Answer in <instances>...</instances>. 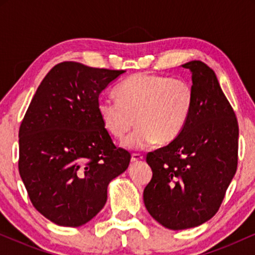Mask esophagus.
<instances>
[{
	"label": "esophagus",
	"mask_w": 255,
	"mask_h": 255,
	"mask_svg": "<svg viewBox=\"0 0 255 255\" xmlns=\"http://www.w3.org/2000/svg\"><path fill=\"white\" fill-rule=\"evenodd\" d=\"M142 159H144V156H142V154H140V153H133V154H131V158H130V160L133 163L140 162V160H142Z\"/></svg>",
	"instance_id": "34e87169"
}]
</instances>
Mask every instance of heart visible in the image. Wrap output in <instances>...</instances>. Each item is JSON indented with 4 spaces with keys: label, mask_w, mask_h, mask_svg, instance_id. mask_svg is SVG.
I'll return each instance as SVG.
<instances>
[{
    "label": "heart",
    "mask_w": 255,
    "mask_h": 255,
    "mask_svg": "<svg viewBox=\"0 0 255 255\" xmlns=\"http://www.w3.org/2000/svg\"><path fill=\"white\" fill-rule=\"evenodd\" d=\"M118 101L101 98L98 116L110 135L121 139L139 125L124 145L140 150L157 141H174L186 127L194 105L191 84L158 74H134L115 89Z\"/></svg>",
    "instance_id": "obj_1"
}]
</instances>
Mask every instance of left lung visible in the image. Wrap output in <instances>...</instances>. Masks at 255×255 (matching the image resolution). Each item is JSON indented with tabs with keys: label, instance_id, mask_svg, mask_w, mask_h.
Here are the masks:
<instances>
[{
	"label": "left lung",
	"instance_id": "obj_1",
	"mask_svg": "<svg viewBox=\"0 0 255 255\" xmlns=\"http://www.w3.org/2000/svg\"><path fill=\"white\" fill-rule=\"evenodd\" d=\"M182 67L192 73L191 118L174 141L146 156L152 178L144 189L145 206L171 230L211 219L238 168V120L215 72L201 61Z\"/></svg>",
	"mask_w": 255,
	"mask_h": 255
}]
</instances>
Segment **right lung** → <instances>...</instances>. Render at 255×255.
Masks as SVG:
<instances>
[{
    "label": "right lung",
    "instance_id": "1",
    "mask_svg": "<svg viewBox=\"0 0 255 255\" xmlns=\"http://www.w3.org/2000/svg\"><path fill=\"white\" fill-rule=\"evenodd\" d=\"M125 71L58 63L34 93L19 129V172L32 205L62 227H80L107 203L108 184L126 171L98 116L101 92Z\"/></svg>",
    "mask_w": 255,
    "mask_h": 255
}]
</instances>
